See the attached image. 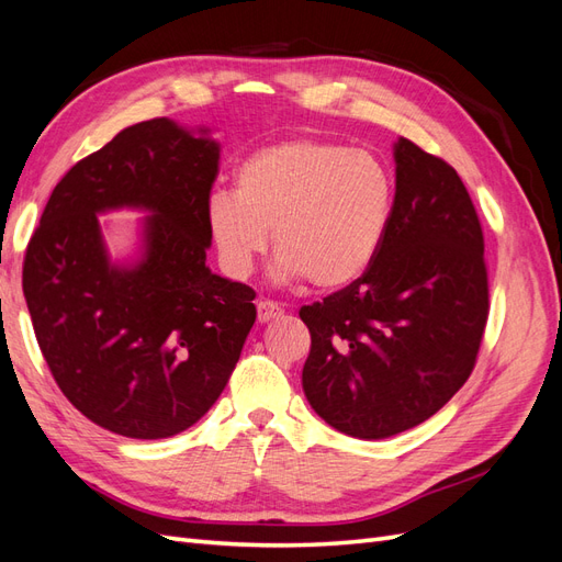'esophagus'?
Wrapping results in <instances>:
<instances>
[{
  "mask_svg": "<svg viewBox=\"0 0 562 562\" xmlns=\"http://www.w3.org/2000/svg\"><path fill=\"white\" fill-rule=\"evenodd\" d=\"M281 314H283V310H281L279 302H274V300H260L258 302V321L260 323H267L271 318H279Z\"/></svg>",
  "mask_w": 562,
  "mask_h": 562,
  "instance_id": "1",
  "label": "esophagus"
}]
</instances>
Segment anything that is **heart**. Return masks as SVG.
Here are the masks:
<instances>
[{
	"label": "heart",
	"instance_id": "heart-1",
	"mask_svg": "<svg viewBox=\"0 0 562 562\" xmlns=\"http://www.w3.org/2000/svg\"><path fill=\"white\" fill-rule=\"evenodd\" d=\"M394 209L396 180L382 159L345 143L295 138L246 157L234 194H211L206 223L229 274H250L271 232L283 281L339 291L378 262Z\"/></svg>",
	"mask_w": 562,
	"mask_h": 562
}]
</instances>
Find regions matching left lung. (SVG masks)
<instances>
[{
  "mask_svg": "<svg viewBox=\"0 0 562 562\" xmlns=\"http://www.w3.org/2000/svg\"><path fill=\"white\" fill-rule=\"evenodd\" d=\"M396 209L368 274L300 310L310 405L378 440L436 415L469 380L490 312L483 229L454 168L398 138Z\"/></svg>",
  "mask_w": 562,
  "mask_h": 562,
  "instance_id": "8db88e82",
  "label": "left lung"
}]
</instances>
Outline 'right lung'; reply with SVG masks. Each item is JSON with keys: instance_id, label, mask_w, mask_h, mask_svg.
<instances>
[{"instance_id": "add662e5", "label": "right lung", "mask_w": 562, "mask_h": 562, "mask_svg": "<svg viewBox=\"0 0 562 562\" xmlns=\"http://www.w3.org/2000/svg\"><path fill=\"white\" fill-rule=\"evenodd\" d=\"M220 145L149 119L56 184L23 262V293L56 384L98 427L168 438L211 411L255 323V291L206 267ZM140 207L142 258L112 263L97 215Z\"/></svg>"}]
</instances>
